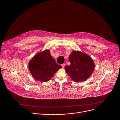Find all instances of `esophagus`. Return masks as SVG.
<instances>
[{
	"instance_id": "esophagus-1",
	"label": "esophagus",
	"mask_w": 120,
	"mask_h": 120,
	"mask_svg": "<svg viewBox=\"0 0 120 120\" xmlns=\"http://www.w3.org/2000/svg\"><path fill=\"white\" fill-rule=\"evenodd\" d=\"M65 64H62V68H64Z\"/></svg>"
}]
</instances>
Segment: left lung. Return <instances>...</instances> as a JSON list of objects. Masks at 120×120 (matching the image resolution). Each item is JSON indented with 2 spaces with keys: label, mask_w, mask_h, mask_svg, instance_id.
Returning <instances> with one entry per match:
<instances>
[{
  "label": "left lung",
  "mask_w": 120,
  "mask_h": 120,
  "mask_svg": "<svg viewBox=\"0 0 120 120\" xmlns=\"http://www.w3.org/2000/svg\"><path fill=\"white\" fill-rule=\"evenodd\" d=\"M70 66H66L64 69L70 78L75 82H82L92 75L95 64L92 58L86 53L80 51H73L69 56Z\"/></svg>",
  "instance_id": "left-lung-1"
}]
</instances>
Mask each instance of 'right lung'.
Segmentation results:
<instances>
[{
    "mask_svg": "<svg viewBox=\"0 0 120 120\" xmlns=\"http://www.w3.org/2000/svg\"><path fill=\"white\" fill-rule=\"evenodd\" d=\"M28 64L32 77L43 82L50 80L56 72L62 68L52 57L48 49L36 53Z\"/></svg>",
    "mask_w": 120,
    "mask_h": 120,
    "instance_id": "add662e5",
    "label": "right lung"
}]
</instances>
